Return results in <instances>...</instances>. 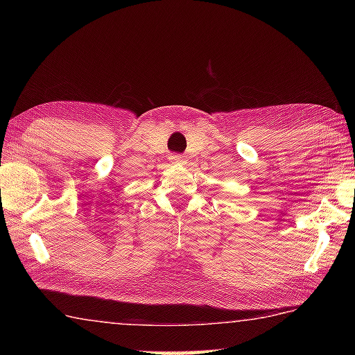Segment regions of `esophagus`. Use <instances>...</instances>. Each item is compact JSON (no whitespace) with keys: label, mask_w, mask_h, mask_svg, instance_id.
Instances as JSON below:
<instances>
[{"label":"esophagus","mask_w":355,"mask_h":355,"mask_svg":"<svg viewBox=\"0 0 355 355\" xmlns=\"http://www.w3.org/2000/svg\"><path fill=\"white\" fill-rule=\"evenodd\" d=\"M169 160H171L172 163H180V162L184 160V157L180 155V154H172V155L169 157Z\"/></svg>","instance_id":"obj_1"}]
</instances>
